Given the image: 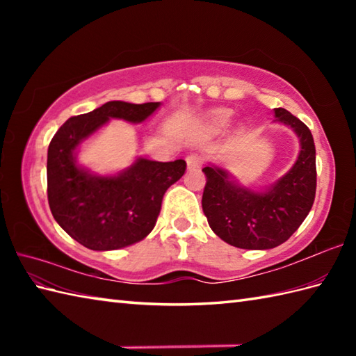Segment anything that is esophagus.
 I'll use <instances>...</instances> for the list:
<instances>
[{
	"label": "esophagus",
	"mask_w": 356,
	"mask_h": 356,
	"mask_svg": "<svg viewBox=\"0 0 356 356\" xmlns=\"http://www.w3.org/2000/svg\"><path fill=\"white\" fill-rule=\"evenodd\" d=\"M186 165L190 170H197L202 166V157L195 153L186 156Z\"/></svg>",
	"instance_id": "obj_1"
}]
</instances>
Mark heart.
Returning a JSON list of instances; mask_svg holds the SVG:
<instances>
[{
  "label": "heart",
  "instance_id": "heart-1",
  "mask_svg": "<svg viewBox=\"0 0 356 356\" xmlns=\"http://www.w3.org/2000/svg\"><path fill=\"white\" fill-rule=\"evenodd\" d=\"M231 118H232V113L229 110H225V108L214 110V111L209 113L208 124L213 128L220 130V128H225L226 125L231 122Z\"/></svg>",
  "mask_w": 356,
  "mask_h": 356
}]
</instances>
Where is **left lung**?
I'll use <instances>...</instances> for the list:
<instances>
[{
    "label": "left lung",
    "mask_w": 356,
    "mask_h": 356,
    "mask_svg": "<svg viewBox=\"0 0 356 356\" xmlns=\"http://www.w3.org/2000/svg\"><path fill=\"white\" fill-rule=\"evenodd\" d=\"M275 120L291 127L300 139L297 162L266 191H252L229 179L228 171L208 165L202 208L208 223L226 243L241 249H270L284 243L311 211L316 190L312 133L284 108Z\"/></svg>",
    "instance_id": "left-lung-1"
}]
</instances>
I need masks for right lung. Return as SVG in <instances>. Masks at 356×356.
I'll list each match as a JSON object with an SVG mask.
<instances>
[{
    "label": "right lung",
    "instance_id": "right-lung-1",
    "mask_svg": "<svg viewBox=\"0 0 356 356\" xmlns=\"http://www.w3.org/2000/svg\"><path fill=\"white\" fill-rule=\"evenodd\" d=\"M159 102L110 101L59 128L47 153V197L58 225L88 249L111 251L130 246L153 231L165 191L184 176L186 162L139 157L116 176H96L76 163L79 143L108 119L142 122Z\"/></svg>",
    "mask_w": 356,
    "mask_h": 356
}]
</instances>
